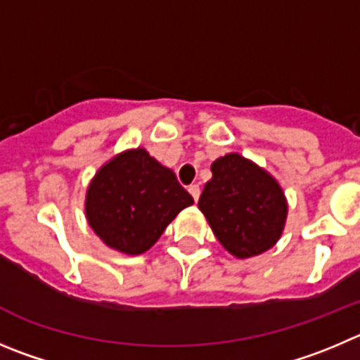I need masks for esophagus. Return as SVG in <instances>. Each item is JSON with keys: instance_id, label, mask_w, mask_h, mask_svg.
Wrapping results in <instances>:
<instances>
[{"instance_id": "obj_1", "label": "esophagus", "mask_w": 360, "mask_h": 360, "mask_svg": "<svg viewBox=\"0 0 360 360\" xmlns=\"http://www.w3.org/2000/svg\"><path fill=\"white\" fill-rule=\"evenodd\" d=\"M188 191H190V195L193 197V199L199 200V197H200V188H199V184H191V186L188 188Z\"/></svg>"}]
</instances>
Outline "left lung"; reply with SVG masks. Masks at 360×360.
<instances>
[{
	"mask_svg": "<svg viewBox=\"0 0 360 360\" xmlns=\"http://www.w3.org/2000/svg\"><path fill=\"white\" fill-rule=\"evenodd\" d=\"M199 210L221 247L238 259L259 256L282 236L288 200L268 170L238 153L211 163Z\"/></svg>",
	"mask_w": 360,
	"mask_h": 360,
	"instance_id": "1",
	"label": "left lung"
}]
</instances>
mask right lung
Segmentation results:
<instances>
[{
    "mask_svg": "<svg viewBox=\"0 0 360 360\" xmlns=\"http://www.w3.org/2000/svg\"><path fill=\"white\" fill-rule=\"evenodd\" d=\"M191 204L176 174L136 147L101 165L86 188L85 217L106 247L140 256Z\"/></svg>",
    "mask_w": 360,
    "mask_h": 360,
    "instance_id": "obj_1",
    "label": "right lung"
}]
</instances>
